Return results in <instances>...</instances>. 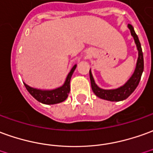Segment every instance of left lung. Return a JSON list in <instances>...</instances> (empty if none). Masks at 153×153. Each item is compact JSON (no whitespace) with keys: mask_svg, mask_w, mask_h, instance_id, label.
<instances>
[{"mask_svg":"<svg viewBox=\"0 0 153 153\" xmlns=\"http://www.w3.org/2000/svg\"><path fill=\"white\" fill-rule=\"evenodd\" d=\"M128 28L130 30L131 35L134 39V41H135V44L137 45V49L138 51V57H137V60L135 70L132 74V76L129 78V79L123 85H122L117 88H114V89H103V88H99L97 84H95V81L94 79L93 74H92L91 69H90L89 70V77H90L92 90L94 93V94L100 99H105L108 101H112V102L123 101L124 99H128L129 96L132 94L139 84L141 76L143 74L144 69L143 54L139 39L135 33V30H134L132 25H128Z\"/></svg>","mask_w":153,"mask_h":153,"instance_id":"left-lung-1","label":"left lung"}]
</instances>
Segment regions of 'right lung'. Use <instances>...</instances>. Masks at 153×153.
Here are the masks:
<instances>
[{"mask_svg": "<svg viewBox=\"0 0 153 153\" xmlns=\"http://www.w3.org/2000/svg\"><path fill=\"white\" fill-rule=\"evenodd\" d=\"M76 66L77 65H74L72 67L66 77L65 83L60 87L54 89H39L30 87L24 83L25 87L26 88L27 91L31 94L33 98L44 104H56L64 102L69 96L70 91V79L74 71L76 69Z\"/></svg>", "mask_w": 153, "mask_h": 153, "instance_id": "right-lung-1", "label": "right lung"}]
</instances>
